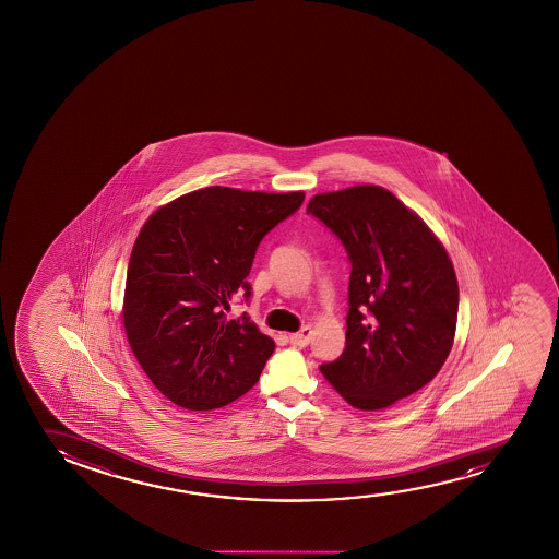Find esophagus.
<instances>
[{
  "label": "esophagus",
  "instance_id": "obj_1",
  "mask_svg": "<svg viewBox=\"0 0 559 559\" xmlns=\"http://www.w3.org/2000/svg\"><path fill=\"white\" fill-rule=\"evenodd\" d=\"M311 334H313L311 326H304V329L296 332V334H290V344L306 347V345L309 344V340H311Z\"/></svg>",
  "mask_w": 559,
  "mask_h": 559
}]
</instances>
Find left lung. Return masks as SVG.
I'll return each mask as SVG.
<instances>
[{
    "instance_id": "obj_1",
    "label": "left lung",
    "mask_w": 559,
    "mask_h": 559,
    "mask_svg": "<svg viewBox=\"0 0 559 559\" xmlns=\"http://www.w3.org/2000/svg\"><path fill=\"white\" fill-rule=\"evenodd\" d=\"M352 261L345 349L321 365L359 411H382L436 378L451 353L459 283L451 258L413 210L376 185L314 194Z\"/></svg>"
}]
</instances>
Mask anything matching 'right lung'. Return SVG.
Segmentation results:
<instances>
[{
	"mask_svg": "<svg viewBox=\"0 0 559 559\" xmlns=\"http://www.w3.org/2000/svg\"><path fill=\"white\" fill-rule=\"evenodd\" d=\"M304 192L206 187L158 207L131 250L123 329L164 397L214 411L242 397L275 352L248 314L227 319L269 230L298 212Z\"/></svg>",
	"mask_w": 559,
	"mask_h": 559,
	"instance_id": "1",
	"label": "right lung"
}]
</instances>
